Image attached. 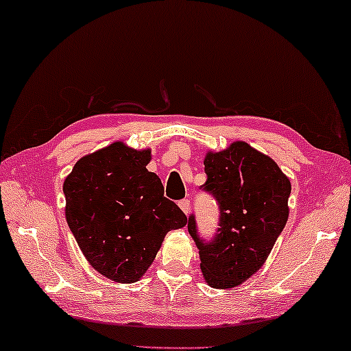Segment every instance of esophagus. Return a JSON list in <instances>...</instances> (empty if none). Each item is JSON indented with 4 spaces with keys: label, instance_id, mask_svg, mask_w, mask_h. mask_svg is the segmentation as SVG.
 Instances as JSON below:
<instances>
[{
    "label": "esophagus",
    "instance_id": "34e87169",
    "mask_svg": "<svg viewBox=\"0 0 351 351\" xmlns=\"http://www.w3.org/2000/svg\"><path fill=\"white\" fill-rule=\"evenodd\" d=\"M179 207H180V210L185 215L190 213V201H188V199H183V201H180L179 202Z\"/></svg>",
    "mask_w": 351,
    "mask_h": 351
}]
</instances>
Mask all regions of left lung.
<instances>
[{"label": "left lung", "instance_id": "left-lung-1", "mask_svg": "<svg viewBox=\"0 0 351 351\" xmlns=\"http://www.w3.org/2000/svg\"><path fill=\"white\" fill-rule=\"evenodd\" d=\"M204 166V190L219 204V229L210 243L197 237L194 217L188 218V230L199 247L204 281L232 289L265 263L289 219L292 185L276 161L245 141L208 150Z\"/></svg>", "mask_w": 351, "mask_h": 351}]
</instances>
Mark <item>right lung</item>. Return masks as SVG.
Wrapping results in <instances>:
<instances>
[{"label":"right lung","mask_w":351,"mask_h":351,"mask_svg":"<svg viewBox=\"0 0 351 351\" xmlns=\"http://www.w3.org/2000/svg\"><path fill=\"white\" fill-rule=\"evenodd\" d=\"M150 149L122 141L88 154L64 180L66 219L86 261L114 282L139 281L166 234L188 223L145 166Z\"/></svg>","instance_id":"add662e5"}]
</instances>
